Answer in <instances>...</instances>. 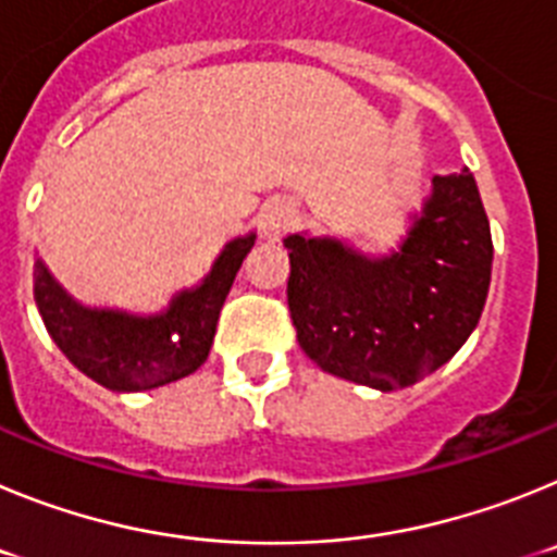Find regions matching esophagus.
Here are the masks:
<instances>
[{
  "label": "esophagus",
  "mask_w": 557,
  "mask_h": 557,
  "mask_svg": "<svg viewBox=\"0 0 557 557\" xmlns=\"http://www.w3.org/2000/svg\"><path fill=\"white\" fill-rule=\"evenodd\" d=\"M295 223V206L287 203V200H273L262 209L259 214V231L268 239H275V236H282L289 225Z\"/></svg>",
  "instance_id": "1"
}]
</instances>
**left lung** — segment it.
<instances>
[{
    "instance_id": "8db88e82",
    "label": "left lung",
    "mask_w": 557,
    "mask_h": 557,
    "mask_svg": "<svg viewBox=\"0 0 557 557\" xmlns=\"http://www.w3.org/2000/svg\"><path fill=\"white\" fill-rule=\"evenodd\" d=\"M401 250L362 259L334 239L287 236L289 318L326 373L376 387L416 385L449 362L488 298V214L469 166L435 175Z\"/></svg>"
}]
</instances>
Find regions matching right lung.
I'll list each match as a JSON object with an SVG mask.
<instances>
[{"label":"right lung","instance_id":"1","mask_svg":"<svg viewBox=\"0 0 557 557\" xmlns=\"http://www.w3.org/2000/svg\"><path fill=\"white\" fill-rule=\"evenodd\" d=\"M250 248L253 234L225 245L209 278L198 289L181 293L159 318L81 307L52 282L41 262L36 264L33 295L49 337L77 371L108 391H150L203 366L225 295Z\"/></svg>","mask_w":557,"mask_h":557}]
</instances>
